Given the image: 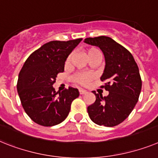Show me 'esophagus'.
<instances>
[{"mask_svg": "<svg viewBox=\"0 0 158 158\" xmlns=\"http://www.w3.org/2000/svg\"><path fill=\"white\" fill-rule=\"evenodd\" d=\"M79 94H80V95H84V94H86L87 92V91H86V90L82 89V88L79 89Z\"/></svg>", "mask_w": 158, "mask_h": 158, "instance_id": "34e87169", "label": "esophagus"}]
</instances>
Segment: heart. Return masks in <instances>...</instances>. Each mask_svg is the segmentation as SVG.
Instances as JSON below:
<instances>
[{
  "instance_id": "obj_1",
  "label": "heart",
  "mask_w": 158,
  "mask_h": 158,
  "mask_svg": "<svg viewBox=\"0 0 158 158\" xmlns=\"http://www.w3.org/2000/svg\"><path fill=\"white\" fill-rule=\"evenodd\" d=\"M95 53H100V51L96 48H91L90 50H88V51H87V55L91 54H95ZM70 60H71V56L67 59V63H68L70 62ZM92 79H93V75H91V74H88V73L83 72L77 73V74H75L72 77L73 81L79 83L80 85H87Z\"/></svg>"
}]
</instances>
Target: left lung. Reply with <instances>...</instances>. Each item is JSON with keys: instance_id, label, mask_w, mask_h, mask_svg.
Returning <instances> with one entry per match:
<instances>
[{"instance_id": "obj_1", "label": "left lung", "mask_w": 158, "mask_h": 158, "mask_svg": "<svg viewBox=\"0 0 158 158\" xmlns=\"http://www.w3.org/2000/svg\"><path fill=\"white\" fill-rule=\"evenodd\" d=\"M84 42L98 46L104 55L105 67L100 77L108 96L93 93L94 104L87 107L91 120L98 125L113 127L124 121L132 112L141 90V79L134 58L127 49L109 37L87 38Z\"/></svg>"}]
</instances>
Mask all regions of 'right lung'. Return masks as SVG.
I'll list each match as a JSON object with an SVG mask.
<instances>
[{
    "label": "right lung",
    "mask_w": 158,
    "mask_h": 158,
    "mask_svg": "<svg viewBox=\"0 0 158 158\" xmlns=\"http://www.w3.org/2000/svg\"><path fill=\"white\" fill-rule=\"evenodd\" d=\"M82 38L67 42L51 41L30 54L18 75V89L25 112L42 126L59 124L67 117L72 101L79 95L78 89L69 87L55 91L57 75L64 71L69 54Z\"/></svg>",
    "instance_id": "right-lung-1"
}]
</instances>
